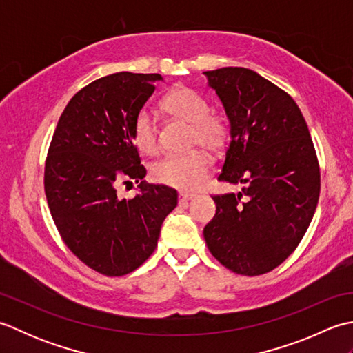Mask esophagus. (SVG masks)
Wrapping results in <instances>:
<instances>
[{"mask_svg": "<svg viewBox=\"0 0 353 353\" xmlns=\"http://www.w3.org/2000/svg\"><path fill=\"white\" fill-rule=\"evenodd\" d=\"M196 197V194H191V192H181L179 194V205H188V200Z\"/></svg>", "mask_w": 353, "mask_h": 353, "instance_id": "esophagus-1", "label": "esophagus"}]
</instances>
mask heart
Returning a JSON list of instances; mask_svg holds the SVG:
<instances>
[{
    "instance_id": "b5f03b06",
    "label": "heart",
    "mask_w": 353,
    "mask_h": 353,
    "mask_svg": "<svg viewBox=\"0 0 353 353\" xmlns=\"http://www.w3.org/2000/svg\"><path fill=\"white\" fill-rule=\"evenodd\" d=\"M162 109L168 115L191 124V145H201L219 153L230 138L229 119L220 112L209 110L208 101L188 86H176L163 97ZM132 138L141 153L154 156L159 150L157 130L152 115L141 110L133 121ZM211 157L205 150H192L186 154L167 156L152 167V179L181 191H192L206 181Z\"/></svg>"
}]
</instances>
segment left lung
I'll return each instance as SVG.
<instances>
[{
	"label": "left lung",
	"instance_id": "1",
	"mask_svg": "<svg viewBox=\"0 0 353 353\" xmlns=\"http://www.w3.org/2000/svg\"><path fill=\"white\" fill-rule=\"evenodd\" d=\"M230 121L219 181L243 183L212 196L216 212L203 229L212 256L230 272L259 276L297 249L316 212L320 165L296 101L247 68L205 72Z\"/></svg>",
	"mask_w": 353,
	"mask_h": 353
}]
</instances>
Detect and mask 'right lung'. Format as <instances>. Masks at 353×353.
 I'll use <instances>...</instances> for the list:
<instances>
[{
	"label": "right lung",
	"instance_id": "1",
	"mask_svg": "<svg viewBox=\"0 0 353 353\" xmlns=\"http://www.w3.org/2000/svg\"><path fill=\"white\" fill-rule=\"evenodd\" d=\"M159 74L117 72L81 88L66 104L48 147L43 188L66 247L104 276L141 267L157 245L162 221L177 206V191L142 182L145 167L132 138ZM141 181L133 199L116 186Z\"/></svg>",
	"mask_w": 353,
	"mask_h": 353
}]
</instances>
